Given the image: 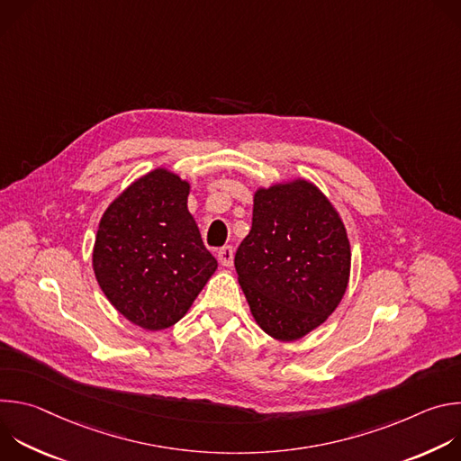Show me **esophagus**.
Returning <instances> with one entry per match:
<instances>
[{"label": "esophagus", "instance_id": "obj_1", "mask_svg": "<svg viewBox=\"0 0 461 461\" xmlns=\"http://www.w3.org/2000/svg\"><path fill=\"white\" fill-rule=\"evenodd\" d=\"M233 255H235V251H233L231 246H224V248H221V249L217 251L219 262H221L222 267H226V268H230V267L233 265Z\"/></svg>", "mask_w": 461, "mask_h": 461}]
</instances>
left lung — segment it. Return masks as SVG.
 <instances>
[{"instance_id": "left-lung-1", "label": "left lung", "mask_w": 461, "mask_h": 461, "mask_svg": "<svg viewBox=\"0 0 461 461\" xmlns=\"http://www.w3.org/2000/svg\"><path fill=\"white\" fill-rule=\"evenodd\" d=\"M350 260L345 224L317 185L295 178L255 191L235 270L268 336L295 341L322 324L347 292Z\"/></svg>"}]
</instances>
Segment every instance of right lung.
I'll return each instance as SVG.
<instances>
[{
	"label": "right lung",
	"instance_id": "right-lung-1",
	"mask_svg": "<svg viewBox=\"0 0 461 461\" xmlns=\"http://www.w3.org/2000/svg\"><path fill=\"white\" fill-rule=\"evenodd\" d=\"M189 182L166 167L125 187L98 224L93 270L109 303L144 330L180 321L217 270L187 212Z\"/></svg>",
	"mask_w": 461,
	"mask_h": 461
}]
</instances>
